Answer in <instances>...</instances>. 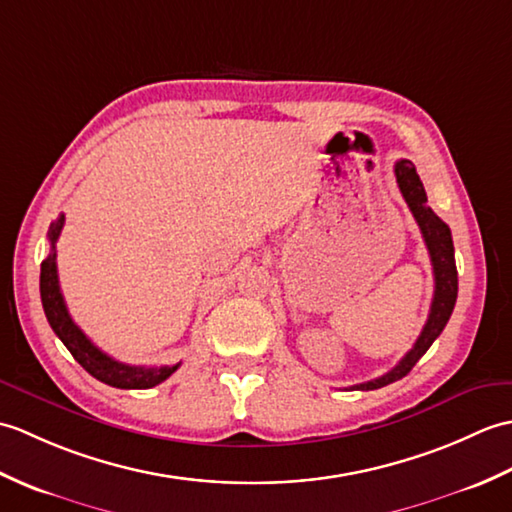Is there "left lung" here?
Wrapping results in <instances>:
<instances>
[{
	"instance_id": "obj_1",
	"label": "left lung",
	"mask_w": 512,
	"mask_h": 512,
	"mask_svg": "<svg viewBox=\"0 0 512 512\" xmlns=\"http://www.w3.org/2000/svg\"><path fill=\"white\" fill-rule=\"evenodd\" d=\"M394 171H396V182L400 187L402 198H405L409 211L413 213V217H416L420 233L424 237V244H427L436 290H433L429 319L424 323L418 341L413 343L411 350L402 356L400 363L394 369H389L387 374L350 387V389H361V391L380 389L389 383H396V380H400L402 376H407L411 372V367L420 361L424 352L429 350L431 343L436 341L440 332L444 330V325H447L451 312L455 308V299H458V268H455L453 239H451L449 226L444 224L440 217L427 206V193H424V187L418 178L416 167H413V162L398 160Z\"/></svg>"
}]
</instances>
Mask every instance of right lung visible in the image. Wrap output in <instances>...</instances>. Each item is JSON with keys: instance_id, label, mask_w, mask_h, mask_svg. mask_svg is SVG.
<instances>
[{"instance_id": "obj_1", "label": "right lung", "mask_w": 512, "mask_h": 512, "mask_svg": "<svg viewBox=\"0 0 512 512\" xmlns=\"http://www.w3.org/2000/svg\"><path fill=\"white\" fill-rule=\"evenodd\" d=\"M65 224V215L61 213L57 220L50 224L48 239H50V255L41 262V277H39V290H41V303L43 312L54 334L59 336L61 343L68 347L74 361L79 363L85 372L92 374L101 383L118 387V389H149L160 385L162 380H167L178 365H162V367H138L118 363L112 356H107L103 350H99L83 330L76 325L70 317L68 308L61 295L59 275H57V239L61 235V228Z\"/></svg>"}]
</instances>
